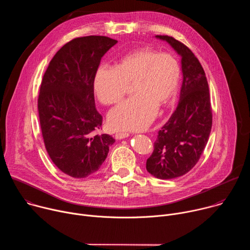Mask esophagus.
Returning <instances> with one entry per match:
<instances>
[{
  "label": "esophagus",
  "mask_w": 250,
  "mask_h": 250,
  "mask_svg": "<svg viewBox=\"0 0 250 250\" xmlns=\"http://www.w3.org/2000/svg\"><path fill=\"white\" fill-rule=\"evenodd\" d=\"M128 136H129V133H128V132H118V133H116V135H115V137H116L117 139H124V138L128 137Z\"/></svg>",
  "instance_id": "34e87169"
}]
</instances>
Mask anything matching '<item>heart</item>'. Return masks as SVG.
Listing matches in <instances>:
<instances>
[{"label": "heart", "instance_id": "heart-1", "mask_svg": "<svg viewBox=\"0 0 250 250\" xmlns=\"http://www.w3.org/2000/svg\"><path fill=\"white\" fill-rule=\"evenodd\" d=\"M181 76L178 60L168 53L147 47L134 49L123 56L115 68L100 67L94 77V92L106 105L120 102L126 85H132L133 97L120 104L108 116L116 130L138 131L146 128L174 97Z\"/></svg>", "mask_w": 250, "mask_h": 250}]
</instances>
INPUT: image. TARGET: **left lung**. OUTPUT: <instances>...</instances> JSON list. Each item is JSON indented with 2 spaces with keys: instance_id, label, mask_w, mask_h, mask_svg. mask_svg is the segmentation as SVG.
Instances as JSON below:
<instances>
[{
  "instance_id": "1",
  "label": "left lung",
  "mask_w": 250,
  "mask_h": 250,
  "mask_svg": "<svg viewBox=\"0 0 250 250\" xmlns=\"http://www.w3.org/2000/svg\"><path fill=\"white\" fill-rule=\"evenodd\" d=\"M181 57L182 85L179 103L154 142L146 170L158 179L188 173L200 159L208 140L212 116L205 71L194 53L168 35H155Z\"/></svg>"
}]
</instances>
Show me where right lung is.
I'll return each instance as SVG.
<instances>
[{
	"mask_svg": "<svg viewBox=\"0 0 250 250\" xmlns=\"http://www.w3.org/2000/svg\"><path fill=\"white\" fill-rule=\"evenodd\" d=\"M116 43L99 35L75 39L57 51L44 73L38 104L44 145L53 163L70 177L95 174L116 141L109 134L90 135L103 121L95 106L94 77Z\"/></svg>",
	"mask_w": 250,
	"mask_h": 250,
	"instance_id": "add662e5",
	"label": "right lung"
}]
</instances>
